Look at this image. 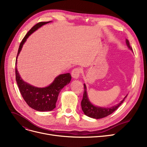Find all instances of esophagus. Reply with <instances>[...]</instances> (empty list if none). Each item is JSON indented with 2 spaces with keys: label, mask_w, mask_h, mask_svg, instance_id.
<instances>
[{
  "label": "esophagus",
  "mask_w": 147,
  "mask_h": 147,
  "mask_svg": "<svg viewBox=\"0 0 147 147\" xmlns=\"http://www.w3.org/2000/svg\"><path fill=\"white\" fill-rule=\"evenodd\" d=\"M80 69L79 68H74L72 70L71 76L73 77V79H78L80 77Z\"/></svg>",
  "instance_id": "obj_1"
}]
</instances>
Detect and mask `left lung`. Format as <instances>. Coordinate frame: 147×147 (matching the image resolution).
<instances>
[{"mask_svg":"<svg viewBox=\"0 0 147 147\" xmlns=\"http://www.w3.org/2000/svg\"><path fill=\"white\" fill-rule=\"evenodd\" d=\"M126 43L129 49L133 52L132 48L130 47L129 42L127 39H126ZM127 95H126L119 103L111 107H104L95 105L90 102L89 99L88 95L87 88L86 84L84 83V93L83 99L81 102L82 109L84 114L89 117L96 119H102L111 114L114 111L116 110L119 107V106L124 101V100L126 98Z\"/></svg>","mask_w":147,"mask_h":147,"instance_id":"8db88e82","label":"left lung"}]
</instances>
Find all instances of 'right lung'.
I'll use <instances>...</instances> for the list:
<instances>
[{
  "instance_id": "add662e5",
  "label": "right lung",
  "mask_w": 147,
  "mask_h": 147,
  "mask_svg": "<svg viewBox=\"0 0 147 147\" xmlns=\"http://www.w3.org/2000/svg\"><path fill=\"white\" fill-rule=\"evenodd\" d=\"M51 22L52 21L38 22L31 28L20 45L15 63L16 81L20 93L28 105L38 111H49L55 109L59 92L65 86L69 83L71 79V76L69 73L62 74L56 77L48 86L38 88L23 80L18 71L17 58L27 38L37 30Z\"/></svg>"
}]
</instances>
